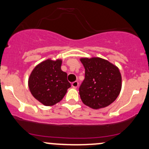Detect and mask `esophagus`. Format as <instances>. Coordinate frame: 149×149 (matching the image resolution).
<instances>
[{
	"label": "esophagus",
	"instance_id": "esophagus-1",
	"mask_svg": "<svg viewBox=\"0 0 149 149\" xmlns=\"http://www.w3.org/2000/svg\"><path fill=\"white\" fill-rule=\"evenodd\" d=\"M78 85H79V83H78L77 81H73V82L72 83V87L73 88H77L78 87Z\"/></svg>",
	"mask_w": 149,
	"mask_h": 149
}]
</instances>
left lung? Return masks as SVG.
<instances>
[{"label": "left lung", "instance_id": "left-lung-1", "mask_svg": "<svg viewBox=\"0 0 149 149\" xmlns=\"http://www.w3.org/2000/svg\"><path fill=\"white\" fill-rule=\"evenodd\" d=\"M85 78L79 87L83 103L94 109L104 108L113 103L121 89L119 68L100 57H81Z\"/></svg>", "mask_w": 149, "mask_h": 149}]
</instances>
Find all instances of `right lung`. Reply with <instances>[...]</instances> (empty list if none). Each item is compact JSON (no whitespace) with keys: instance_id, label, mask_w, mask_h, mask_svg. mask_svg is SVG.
<instances>
[{"instance_id":"obj_1","label":"right lung","mask_w":149,"mask_h":149,"mask_svg":"<svg viewBox=\"0 0 149 149\" xmlns=\"http://www.w3.org/2000/svg\"><path fill=\"white\" fill-rule=\"evenodd\" d=\"M61 59H47L36 65L28 78V87L34 98L45 106L61 101L71 84L68 74L61 70Z\"/></svg>"}]
</instances>
